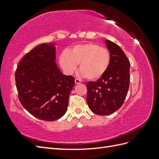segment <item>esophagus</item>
I'll return each mask as SVG.
<instances>
[{"instance_id":"esophagus-1","label":"esophagus","mask_w":159,"mask_h":159,"mask_svg":"<svg viewBox=\"0 0 159 159\" xmlns=\"http://www.w3.org/2000/svg\"><path fill=\"white\" fill-rule=\"evenodd\" d=\"M81 83V80L78 79V78H75V84H80Z\"/></svg>"}]
</instances>
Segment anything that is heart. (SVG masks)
<instances>
[{
	"label": "heart",
	"mask_w": 159,
	"mask_h": 159,
	"mask_svg": "<svg viewBox=\"0 0 159 159\" xmlns=\"http://www.w3.org/2000/svg\"><path fill=\"white\" fill-rule=\"evenodd\" d=\"M110 62L109 50L92 42L74 45L62 52L59 57L60 65L66 74L73 73L79 64L80 74L89 80L102 78Z\"/></svg>",
	"instance_id": "1"
}]
</instances>
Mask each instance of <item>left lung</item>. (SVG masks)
<instances>
[{
  "label": "left lung",
  "instance_id": "1",
  "mask_svg": "<svg viewBox=\"0 0 159 159\" xmlns=\"http://www.w3.org/2000/svg\"><path fill=\"white\" fill-rule=\"evenodd\" d=\"M111 55L105 74L95 81L86 84V101L93 113L108 115L122 106L127 96L130 81V62L123 50L109 40L105 41Z\"/></svg>",
  "mask_w": 159,
  "mask_h": 159
}]
</instances>
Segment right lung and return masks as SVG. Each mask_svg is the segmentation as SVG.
Returning <instances> with one entry per match:
<instances>
[{
  "mask_svg": "<svg viewBox=\"0 0 159 159\" xmlns=\"http://www.w3.org/2000/svg\"><path fill=\"white\" fill-rule=\"evenodd\" d=\"M56 42L37 46L19 62L15 74L19 100L38 119L54 121L64 116L75 79L56 62Z\"/></svg>",
  "mask_w": 159,
  "mask_h": 159,
  "instance_id": "add662e5",
  "label": "right lung"
}]
</instances>
